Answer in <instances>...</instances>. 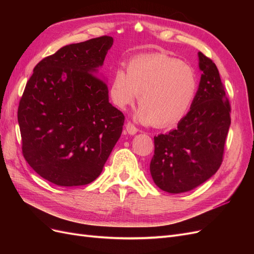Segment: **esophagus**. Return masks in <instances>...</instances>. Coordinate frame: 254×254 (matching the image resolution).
Returning a JSON list of instances; mask_svg holds the SVG:
<instances>
[{"label": "esophagus", "mask_w": 254, "mask_h": 254, "mask_svg": "<svg viewBox=\"0 0 254 254\" xmlns=\"http://www.w3.org/2000/svg\"><path fill=\"white\" fill-rule=\"evenodd\" d=\"M125 131H126V133H128L130 135H134L137 132V128L132 124V123L128 122L125 125Z\"/></svg>", "instance_id": "esophagus-1"}]
</instances>
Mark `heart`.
<instances>
[{"mask_svg":"<svg viewBox=\"0 0 254 254\" xmlns=\"http://www.w3.org/2000/svg\"><path fill=\"white\" fill-rule=\"evenodd\" d=\"M197 90L196 76L190 65L161 54L133 58L127 73L114 72L109 94L112 103L124 110L139 95L141 106L135 117L143 124L170 127L189 111Z\"/></svg>","mask_w":254,"mask_h":254,"instance_id":"obj_1","label":"heart"}]
</instances>
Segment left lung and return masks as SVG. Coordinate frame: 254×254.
Masks as SVG:
<instances>
[{
	"label": "left lung",
	"mask_w": 254,
	"mask_h": 254,
	"mask_svg": "<svg viewBox=\"0 0 254 254\" xmlns=\"http://www.w3.org/2000/svg\"><path fill=\"white\" fill-rule=\"evenodd\" d=\"M198 65L201 77L190 111L176 129L155 136L150 174L156 186L167 193L194 190L222 162L231 124L229 101L213 61L199 52Z\"/></svg>",
	"instance_id": "left-lung-1"
}]
</instances>
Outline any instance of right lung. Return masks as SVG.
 Wrapping results in <instances>:
<instances>
[{
    "mask_svg": "<svg viewBox=\"0 0 254 254\" xmlns=\"http://www.w3.org/2000/svg\"><path fill=\"white\" fill-rule=\"evenodd\" d=\"M113 38L61 48L41 60L18 109L22 151L30 167L59 187H80L103 172L124 125L99 72Z\"/></svg>",
    "mask_w": 254,
    "mask_h": 254,
    "instance_id": "right-lung-1",
    "label": "right lung"
}]
</instances>
